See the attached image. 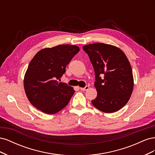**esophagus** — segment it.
Returning a JSON list of instances; mask_svg holds the SVG:
<instances>
[{"label":"esophagus","instance_id":"esophagus-1","mask_svg":"<svg viewBox=\"0 0 155 155\" xmlns=\"http://www.w3.org/2000/svg\"><path fill=\"white\" fill-rule=\"evenodd\" d=\"M88 88H89V86H86L85 87H84V88H80V90L83 91H85L88 90Z\"/></svg>","mask_w":155,"mask_h":155}]
</instances>
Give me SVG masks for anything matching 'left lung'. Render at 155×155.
Wrapping results in <instances>:
<instances>
[{
    "label": "left lung",
    "instance_id": "1",
    "mask_svg": "<svg viewBox=\"0 0 155 155\" xmlns=\"http://www.w3.org/2000/svg\"><path fill=\"white\" fill-rule=\"evenodd\" d=\"M95 72L97 92L92 104L97 109L112 113L128 102L134 80L130 63L124 51L116 46L97 43L83 46Z\"/></svg>",
    "mask_w": 155,
    "mask_h": 155
}]
</instances>
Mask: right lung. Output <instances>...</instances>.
Here are the masks:
<instances>
[{"label": "right lung", "mask_w": 155, "mask_h": 155, "mask_svg": "<svg viewBox=\"0 0 155 155\" xmlns=\"http://www.w3.org/2000/svg\"><path fill=\"white\" fill-rule=\"evenodd\" d=\"M79 48L60 45L40 50L31 59L24 79L28 99L37 109L46 114L57 113L66 107L75 91L59 80Z\"/></svg>", "instance_id": "add662e5"}]
</instances>
